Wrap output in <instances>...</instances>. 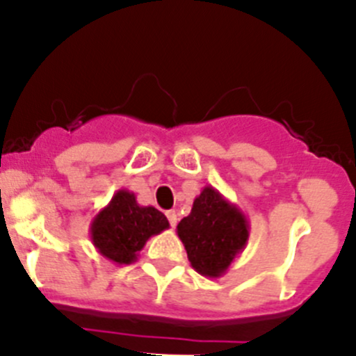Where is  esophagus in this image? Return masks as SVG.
<instances>
[{"label":"esophagus","instance_id":"34e87169","mask_svg":"<svg viewBox=\"0 0 356 356\" xmlns=\"http://www.w3.org/2000/svg\"><path fill=\"white\" fill-rule=\"evenodd\" d=\"M167 218H168V222H170L172 227H175V225H177V213H175L174 210L167 211Z\"/></svg>","mask_w":356,"mask_h":356}]
</instances>
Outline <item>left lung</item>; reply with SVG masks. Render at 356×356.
<instances>
[{
    "instance_id": "8db88e82",
    "label": "left lung",
    "mask_w": 356,
    "mask_h": 356,
    "mask_svg": "<svg viewBox=\"0 0 356 356\" xmlns=\"http://www.w3.org/2000/svg\"><path fill=\"white\" fill-rule=\"evenodd\" d=\"M177 236L188 251L191 267L204 277L217 279L245 250L250 222L217 189L204 186L193 203L191 213L179 222Z\"/></svg>"
}]
</instances>
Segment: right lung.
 I'll return each instance as SVG.
<instances>
[{
	"instance_id": "1",
	"label": "right lung",
	"mask_w": 356,
	"mask_h": 356,
	"mask_svg": "<svg viewBox=\"0 0 356 356\" xmlns=\"http://www.w3.org/2000/svg\"><path fill=\"white\" fill-rule=\"evenodd\" d=\"M170 227L167 217L155 207H141L134 193L118 189L105 208L92 218L91 241L99 254L117 265L138 260L152 236Z\"/></svg>"
}]
</instances>
